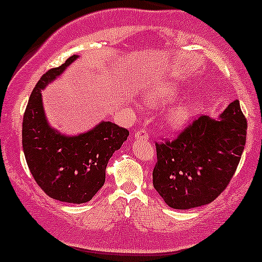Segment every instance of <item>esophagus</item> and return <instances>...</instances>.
Wrapping results in <instances>:
<instances>
[{
	"mask_svg": "<svg viewBox=\"0 0 262 262\" xmlns=\"http://www.w3.org/2000/svg\"><path fill=\"white\" fill-rule=\"evenodd\" d=\"M135 139H148V134H147L146 130H139L135 132Z\"/></svg>",
	"mask_w": 262,
	"mask_h": 262,
	"instance_id": "34e87169",
	"label": "esophagus"
}]
</instances>
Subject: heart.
Masks as SVG:
<instances>
[{"instance_id": "heart-1", "label": "heart", "mask_w": 262, "mask_h": 262, "mask_svg": "<svg viewBox=\"0 0 262 262\" xmlns=\"http://www.w3.org/2000/svg\"><path fill=\"white\" fill-rule=\"evenodd\" d=\"M176 95V90L172 85L169 84H157L154 85L147 92L148 99L154 101H168ZM192 116V110L188 105H176L167 114V121L172 126H182L184 125Z\"/></svg>"}]
</instances>
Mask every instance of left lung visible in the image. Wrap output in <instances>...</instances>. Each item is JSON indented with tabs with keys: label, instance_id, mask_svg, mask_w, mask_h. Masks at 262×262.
I'll use <instances>...</instances> for the list:
<instances>
[{
	"label": "left lung",
	"instance_id": "left-lung-1",
	"mask_svg": "<svg viewBox=\"0 0 262 262\" xmlns=\"http://www.w3.org/2000/svg\"><path fill=\"white\" fill-rule=\"evenodd\" d=\"M246 130V117L234 100L220 120L202 115L174 140L156 142L154 187L167 205L190 209L222 194L240 162Z\"/></svg>",
	"mask_w": 262,
	"mask_h": 262
}]
</instances>
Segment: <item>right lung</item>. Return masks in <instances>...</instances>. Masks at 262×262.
<instances>
[{
	"instance_id": "1",
	"label": "right lung",
	"mask_w": 262,
	"mask_h": 262,
	"mask_svg": "<svg viewBox=\"0 0 262 262\" xmlns=\"http://www.w3.org/2000/svg\"><path fill=\"white\" fill-rule=\"evenodd\" d=\"M76 58L72 55L38 80L23 115L22 145L28 168L40 189L55 201L81 204L104 186L108 160L127 140L128 131L110 121L72 137L49 127L40 90Z\"/></svg>"
}]
</instances>
